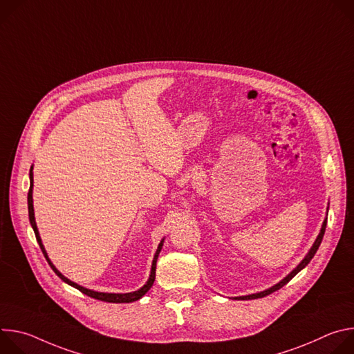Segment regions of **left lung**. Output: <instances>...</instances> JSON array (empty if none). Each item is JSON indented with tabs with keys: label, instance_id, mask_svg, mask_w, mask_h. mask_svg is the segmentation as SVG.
Returning <instances> with one entry per match:
<instances>
[{
	"label": "left lung",
	"instance_id": "1",
	"mask_svg": "<svg viewBox=\"0 0 354 354\" xmlns=\"http://www.w3.org/2000/svg\"><path fill=\"white\" fill-rule=\"evenodd\" d=\"M326 221H328V218L324 221V224H322V228H321V232H319V235H318V238H317V241L314 242V245H313V248L310 249V252L307 254V257L302 259V262L287 276V277H284L280 283H277L276 286H273V287H270V288H268V290H265V291H261V292H257V294H250V295H243V297H235V299H255V298H262V297H266V295H269V294H272V292H274V291H277V290H280L284 284H287L299 270H302L304 269L310 262H311V259L314 258V255L317 254V250H318V248H319V245H321V242H322V238H324V234H325V228H326Z\"/></svg>",
	"mask_w": 354,
	"mask_h": 354
}]
</instances>
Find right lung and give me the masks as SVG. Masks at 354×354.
<instances>
[{
    "label": "right lung",
    "instance_id": "right-lung-1",
    "mask_svg": "<svg viewBox=\"0 0 354 354\" xmlns=\"http://www.w3.org/2000/svg\"><path fill=\"white\" fill-rule=\"evenodd\" d=\"M32 169L33 168H30V172H29V178H30V187H29V193H28V210H29V221H30V225H32V228H33V231H35V235H36V239H37V242H39V246H40V249H41V252H43V255H44V258H46V261L48 262V265H50V268H52L53 270H55V273L63 280V281H66L67 284H70V286H73V287H75L77 290H80L81 292H84V294H86L88 297H92V298H95V299H100V301H106V302H133V301H137V299H140L151 287H153V284H154V280H156V268H157V258H158V255H160V252H161V248H162V242L164 241H161V243H160V246H158V249H157V252H156V257H154V261H153V266H151V274H149V279H148V281L140 288V290H137V291H133V292H126V294H111V292H97V291H93V290H88V288H85V287H81V286H78L77 283H74V281H71V280H68L67 277H64L56 268H55V265L50 262V259H48V257H47V254H46V250H44V246H43V243H41V239H40V236H39V232H37V227H36V223H35V213H33V200H32V186H33V172H32Z\"/></svg>",
    "mask_w": 354,
    "mask_h": 354
}]
</instances>
